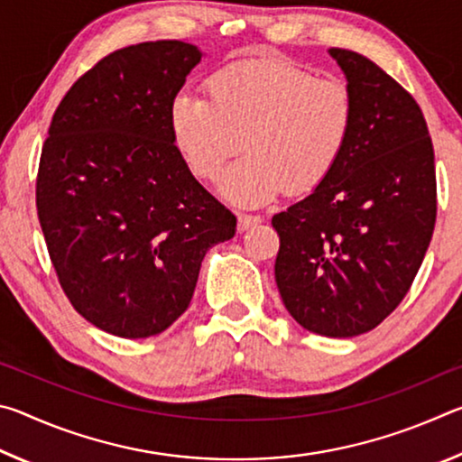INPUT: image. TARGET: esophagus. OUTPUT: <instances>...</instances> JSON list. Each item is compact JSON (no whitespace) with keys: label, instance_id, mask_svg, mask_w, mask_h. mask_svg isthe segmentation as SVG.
<instances>
[{"label":"esophagus","instance_id":"obj_1","mask_svg":"<svg viewBox=\"0 0 462 462\" xmlns=\"http://www.w3.org/2000/svg\"><path fill=\"white\" fill-rule=\"evenodd\" d=\"M263 222V216H256V214H238V230L245 232L248 228H254V226H259Z\"/></svg>","mask_w":462,"mask_h":462}]
</instances>
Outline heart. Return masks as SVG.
I'll return each instance as SVG.
<instances>
[{
	"instance_id": "obj_1",
	"label": "heart",
	"mask_w": 462,
	"mask_h": 462,
	"mask_svg": "<svg viewBox=\"0 0 462 462\" xmlns=\"http://www.w3.org/2000/svg\"><path fill=\"white\" fill-rule=\"evenodd\" d=\"M171 101V134L187 165L216 181L242 144L220 193L259 206L285 189L311 191L338 165L355 126V97L338 77H316L283 59L230 65Z\"/></svg>"
}]
</instances>
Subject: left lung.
Masks as SVG:
<instances>
[{
    "instance_id": "obj_1",
    "label": "left lung",
    "mask_w": 462,
    "mask_h": 462,
    "mask_svg": "<svg viewBox=\"0 0 462 462\" xmlns=\"http://www.w3.org/2000/svg\"><path fill=\"white\" fill-rule=\"evenodd\" d=\"M328 52L353 91V136L330 177L271 224L289 314L314 334L350 338L410 291L434 232L436 171L416 99L363 54Z\"/></svg>"
}]
</instances>
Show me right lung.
Returning a JSON list of instances; mask_svg holds the SVG:
<instances>
[{
    "label": "right lung",
    "mask_w": 462,
    "mask_h": 462,
    "mask_svg": "<svg viewBox=\"0 0 462 462\" xmlns=\"http://www.w3.org/2000/svg\"><path fill=\"white\" fill-rule=\"evenodd\" d=\"M201 57L181 41L107 54L62 97L42 146L36 208L52 267L73 308L120 338L167 330L203 256L236 232L171 134V101Z\"/></svg>",
    "instance_id": "obj_1"
}]
</instances>
